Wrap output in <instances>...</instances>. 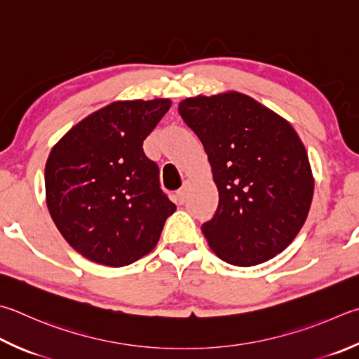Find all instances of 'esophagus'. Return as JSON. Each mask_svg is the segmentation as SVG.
Listing matches in <instances>:
<instances>
[{"mask_svg":"<svg viewBox=\"0 0 359 359\" xmlns=\"http://www.w3.org/2000/svg\"><path fill=\"white\" fill-rule=\"evenodd\" d=\"M188 191H190V182H185L184 184V187L180 188V190L175 193V202H177V204H185V201H187V198H188Z\"/></svg>","mask_w":359,"mask_h":359,"instance_id":"34e87169","label":"esophagus"}]
</instances>
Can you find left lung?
Instances as JSON below:
<instances>
[{
	"label": "left lung",
	"instance_id": "1",
	"mask_svg": "<svg viewBox=\"0 0 359 359\" xmlns=\"http://www.w3.org/2000/svg\"><path fill=\"white\" fill-rule=\"evenodd\" d=\"M198 135L219 191L202 224L212 251L237 266L284 251L308 217L314 179L302 140L287 121L251 97L226 93L179 103Z\"/></svg>",
	"mask_w": 359,
	"mask_h": 359
}]
</instances>
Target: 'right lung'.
Segmentation results:
<instances>
[{
	"label": "right lung",
	"instance_id": "right-lung-1",
	"mask_svg": "<svg viewBox=\"0 0 359 359\" xmlns=\"http://www.w3.org/2000/svg\"><path fill=\"white\" fill-rule=\"evenodd\" d=\"M171 102H116L88 116L51 149L45 191L69 245L93 262L123 266L151 252L175 205L142 142Z\"/></svg>",
	"mask_w": 359,
	"mask_h": 359
}]
</instances>
